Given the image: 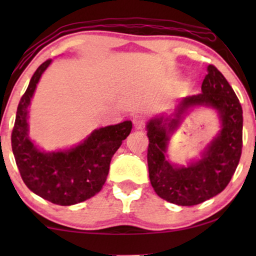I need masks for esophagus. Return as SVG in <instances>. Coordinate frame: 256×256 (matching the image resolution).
<instances>
[{
    "mask_svg": "<svg viewBox=\"0 0 256 256\" xmlns=\"http://www.w3.org/2000/svg\"><path fill=\"white\" fill-rule=\"evenodd\" d=\"M132 124H134L135 128L142 129L146 124V118L143 116V115H135V116L132 118Z\"/></svg>",
    "mask_w": 256,
    "mask_h": 256,
    "instance_id": "esophagus-1",
    "label": "esophagus"
}]
</instances>
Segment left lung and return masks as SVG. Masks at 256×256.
Wrapping results in <instances>:
<instances>
[{
  "label": "left lung",
  "instance_id": "left-lung-1",
  "mask_svg": "<svg viewBox=\"0 0 256 256\" xmlns=\"http://www.w3.org/2000/svg\"><path fill=\"white\" fill-rule=\"evenodd\" d=\"M192 106H208L218 110L222 130L202 158L188 167H177L165 158L171 132L180 115ZM149 138L148 168L154 190L164 200L180 206L200 204L220 194L236 172L242 150V107L225 76L208 65L202 93L180 101L174 118H155L146 124Z\"/></svg>",
  "mask_w": 256,
  "mask_h": 256
}]
</instances>
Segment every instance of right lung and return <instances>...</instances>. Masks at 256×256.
Masks as SVG:
<instances>
[{
	"label": "right lung",
	"mask_w": 256,
	"mask_h": 256,
	"mask_svg": "<svg viewBox=\"0 0 256 256\" xmlns=\"http://www.w3.org/2000/svg\"><path fill=\"white\" fill-rule=\"evenodd\" d=\"M52 59L34 73L20 98L12 132V146L20 177L34 194L54 204L68 206L96 196L107 180L112 157L130 134L132 121L96 129L74 148L40 152L29 138L28 114L31 98Z\"/></svg>",
	"instance_id": "obj_1"
}]
</instances>
